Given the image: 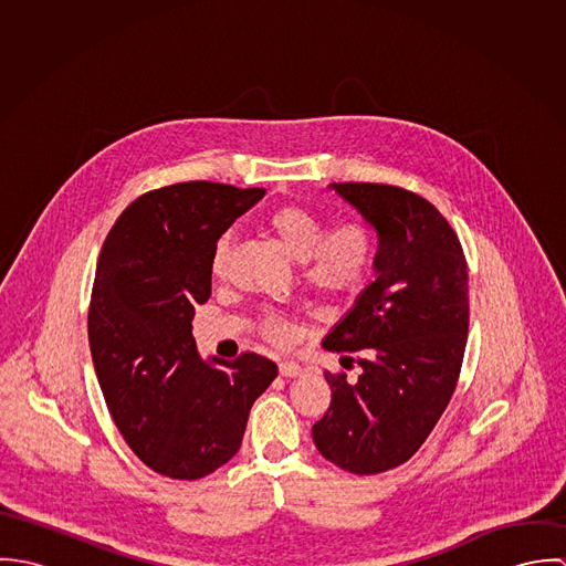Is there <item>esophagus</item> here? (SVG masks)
Returning a JSON list of instances; mask_svg holds the SVG:
<instances>
[{"instance_id":"obj_1","label":"esophagus","mask_w":566,"mask_h":566,"mask_svg":"<svg viewBox=\"0 0 566 566\" xmlns=\"http://www.w3.org/2000/svg\"><path fill=\"white\" fill-rule=\"evenodd\" d=\"M279 373H281V377H298L303 373V368L296 361H281Z\"/></svg>"}]
</instances>
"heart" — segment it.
<instances>
[{
    "mask_svg": "<svg viewBox=\"0 0 566 566\" xmlns=\"http://www.w3.org/2000/svg\"><path fill=\"white\" fill-rule=\"evenodd\" d=\"M268 231L301 261L303 281L321 296L357 294L373 274L379 254L377 231L364 220L339 222L326 231V220L305 205L287 202L265 216ZM233 240L222 235L211 252V274L222 276L231 259ZM268 339L285 344L290 326L279 316L268 314L261 321Z\"/></svg>",
    "mask_w": 566,
    "mask_h": 566,
    "instance_id": "obj_1",
    "label": "heart"
}]
</instances>
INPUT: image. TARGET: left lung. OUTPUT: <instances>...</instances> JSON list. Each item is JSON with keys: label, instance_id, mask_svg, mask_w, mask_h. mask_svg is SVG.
<instances>
[{"label": "left lung", "instance_id": "left-lung-1", "mask_svg": "<svg viewBox=\"0 0 566 566\" xmlns=\"http://www.w3.org/2000/svg\"><path fill=\"white\" fill-rule=\"evenodd\" d=\"M377 231V279L324 337L361 375L324 373L331 405L314 424L318 451L355 475L401 467L427 440L455 392L469 333L462 243L422 196L395 185L333 182Z\"/></svg>", "mask_w": 566, "mask_h": 566}]
</instances>
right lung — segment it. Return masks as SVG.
<instances>
[{
	"label": "right lung",
	"mask_w": 566,
	"mask_h": 566,
	"mask_svg": "<svg viewBox=\"0 0 566 566\" xmlns=\"http://www.w3.org/2000/svg\"><path fill=\"white\" fill-rule=\"evenodd\" d=\"M265 189L191 180L139 196L102 245L88 346L106 407L135 455L171 480H200L242 444L276 364L200 359L191 321L211 296V252Z\"/></svg>",
	"instance_id": "obj_1"
}]
</instances>
